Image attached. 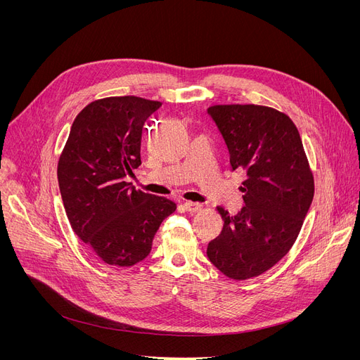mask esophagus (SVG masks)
I'll use <instances>...</instances> for the list:
<instances>
[{
    "instance_id": "34e87169",
    "label": "esophagus",
    "mask_w": 360,
    "mask_h": 360,
    "mask_svg": "<svg viewBox=\"0 0 360 360\" xmlns=\"http://www.w3.org/2000/svg\"><path fill=\"white\" fill-rule=\"evenodd\" d=\"M184 209H185L186 212H190V213H198V212H201V209H202V205H201L200 202H193V201H185V202H184Z\"/></svg>"
}]
</instances>
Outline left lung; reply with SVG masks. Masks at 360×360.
Segmentation results:
<instances>
[{
    "label": "left lung",
    "mask_w": 360,
    "mask_h": 360,
    "mask_svg": "<svg viewBox=\"0 0 360 360\" xmlns=\"http://www.w3.org/2000/svg\"><path fill=\"white\" fill-rule=\"evenodd\" d=\"M207 113L228 146L232 170H243L245 207H223L221 233L207 257L224 276L247 280L266 273L295 243L314 198V176L299 131L286 113L261 105H214Z\"/></svg>",
    "instance_id": "obj_1"
}]
</instances>
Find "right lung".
<instances>
[{
	"label": "right lung",
	"mask_w": 360,
	"mask_h": 360,
	"mask_svg": "<svg viewBox=\"0 0 360 360\" xmlns=\"http://www.w3.org/2000/svg\"><path fill=\"white\" fill-rule=\"evenodd\" d=\"M162 103L113 96L75 117L58 160V184L74 233L112 267H131L151 251L160 223L176 210L125 178L141 165V131Z\"/></svg>",
	"instance_id": "obj_1"
}]
</instances>
